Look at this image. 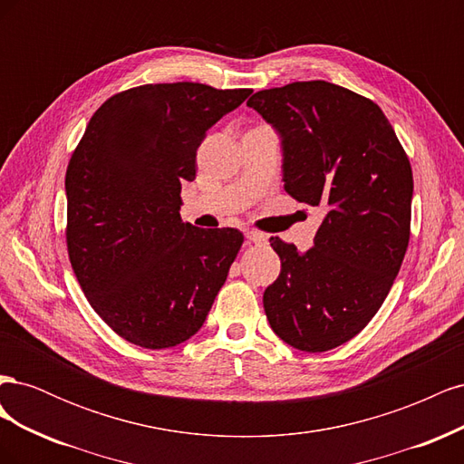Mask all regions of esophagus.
<instances>
[{"mask_svg": "<svg viewBox=\"0 0 464 464\" xmlns=\"http://www.w3.org/2000/svg\"><path fill=\"white\" fill-rule=\"evenodd\" d=\"M246 237H247L249 242H254V244H263V242H266V234L257 232V230H246Z\"/></svg>", "mask_w": 464, "mask_h": 464, "instance_id": "esophagus-1", "label": "esophagus"}]
</instances>
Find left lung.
Segmentation results:
<instances>
[{
    "mask_svg": "<svg viewBox=\"0 0 464 464\" xmlns=\"http://www.w3.org/2000/svg\"><path fill=\"white\" fill-rule=\"evenodd\" d=\"M283 147L285 189L325 208L314 247L271 237L280 275L263 294L271 329L304 353L341 346L368 325L411 237L412 168L375 102L327 81H298L247 101Z\"/></svg>",
    "mask_w": 464,
    "mask_h": 464,
    "instance_id": "1",
    "label": "left lung"
}]
</instances>
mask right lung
Wrapping results in <instances>:
<instances>
[{
  "label": "right lung",
  "mask_w": 464,
  "mask_h": 464,
  "mask_svg": "<svg viewBox=\"0 0 464 464\" xmlns=\"http://www.w3.org/2000/svg\"><path fill=\"white\" fill-rule=\"evenodd\" d=\"M249 89L160 82L94 111L65 174L67 251L87 300L111 331L160 350L198 333L244 236L179 217L207 131Z\"/></svg>",
  "instance_id": "obj_1"
}]
</instances>
